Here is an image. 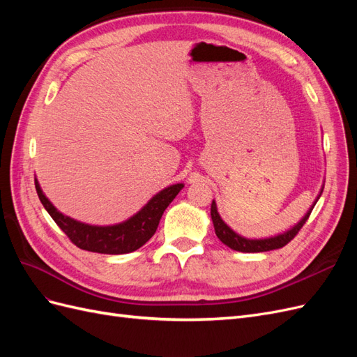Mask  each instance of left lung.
I'll return each mask as SVG.
<instances>
[{
  "label": "left lung",
  "mask_w": 357,
  "mask_h": 357,
  "mask_svg": "<svg viewBox=\"0 0 357 357\" xmlns=\"http://www.w3.org/2000/svg\"><path fill=\"white\" fill-rule=\"evenodd\" d=\"M323 192V189H321ZM320 192V195H321ZM320 195L317 197V199L320 198ZM316 199V202H317ZM316 202L312 204V207L307 211V214L304 215L299 220L298 225H295L294 228L289 229L287 232L284 234H280V235H275V236H271V238H264V240H248V238H244V236L238 235L236 232H234L228 225H226L220 214L218 213V207H215V202L213 201L211 202V220H213V225H214V231H215V235H218V238L226 244L228 247H231L232 250H236V252H243V253H259V252H269V250H275V248H282L284 247L287 243H290L291 240L295 238L296 234L301 231L302 226L305 225V222L308 220L310 214L312 211V208H314Z\"/></svg>",
  "instance_id": "8db88e82"
}]
</instances>
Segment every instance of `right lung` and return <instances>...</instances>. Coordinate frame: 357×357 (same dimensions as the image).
I'll return each instance as SVG.
<instances>
[{
	"instance_id": "1",
	"label": "right lung",
	"mask_w": 357,
	"mask_h": 357,
	"mask_svg": "<svg viewBox=\"0 0 357 357\" xmlns=\"http://www.w3.org/2000/svg\"><path fill=\"white\" fill-rule=\"evenodd\" d=\"M37 195L50 218L66 234L73 244L82 250L104 255H123L135 252L155 235L159 220L171 201L183 189L181 183L165 188L150 199L131 219L112 226H93L74 220L58 211L43 193L36 178Z\"/></svg>"
}]
</instances>
